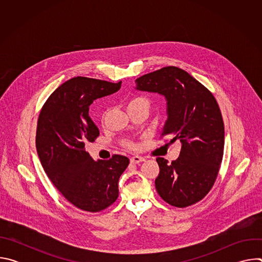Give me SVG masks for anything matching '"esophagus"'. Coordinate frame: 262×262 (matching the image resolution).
Masks as SVG:
<instances>
[{
	"instance_id": "obj_1",
	"label": "esophagus",
	"mask_w": 262,
	"mask_h": 262,
	"mask_svg": "<svg viewBox=\"0 0 262 262\" xmlns=\"http://www.w3.org/2000/svg\"><path fill=\"white\" fill-rule=\"evenodd\" d=\"M144 161H145V159L143 157H139V156H135V157H133L130 159V163L132 164H139V163L144 162Z\"/></svg>"
}]
</instances>
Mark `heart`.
Returning <instances> with one entry per match:
<instances>
[{
	"label": "heart",
	"mask_w": 262,
	"mask_h": 262,
	"mask_svg": "<svg viewBox=\"0 0 262 262\" xmlns=\"http://www.w3.org/2000/svg\"><path fill=\"white\" fill-rule=\"evenodd\" d=\"M139 103H148L147 102V100L145 99V98H143V97H135V98H133L129 102H128V105H134V104H139ZM127 105V106H128ZM125 145L127 146V147H129V148H134L135 147V144L133 143V142H130V141H125Z\"/></svg>",
	"instance_id": "1"
}]
</instances>
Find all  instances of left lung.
<instances>
[{
  "instance_id": "obj_1",
  "label": "left lung",
  "mask_w": 262,
  "mask_h": 262,
  "mask_svg": "<svg viewBox=\"0 0 262 262\" xmlns=\"http://www.w3.org/2000/svg\"><path fill=\"white\" fill-rule=\"evenodd\" d=\"M136 89L164 95L168 119L162 137L181 143L171 164L158 158L156 189L172 206L186 207L202 200L216 179L224 152V122L212 93L183 69L167 66L136 80Z\"/></svg>"
}]
</instances>
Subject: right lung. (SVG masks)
Listing matches in <instances>:
<instances>
[{
  "label": "right lung",
  "instance_id": "add662e5",
  "mask_svg": "<svg viewBox=\"0 0 262 262\" xmlns=\"http://www.w3.org/2000/svg\"><path fill=\"white\" fill-rule=\"evenodd\" d=\"M120 87L121 82L70 79L51 94L37 122L36 149L46 173L66 200L85 211L97 212L116 201L119 178L129 164L119 155L95 162L85 149L99 136L90 104Z\"/></svg>",
  "mask_w": 262,
  "mask_h": 262
}]
</instances>
